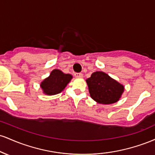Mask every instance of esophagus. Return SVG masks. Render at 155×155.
Instances as JSON below:
<instances>
[{
    "label": "esophagus",
    "instance_id": "esophagus-1",
    "mask_svg": "<svg viewBox=\"0 0 155 155\" xmlns=\"http://www.w3.org/2000/svg\"><path fill=\"white\" fill-rule=\"evenodd\" d=\"M74 76L77 78H81L83 76V74L81 73H75L74 74Z\"/></svg>",
    "mask_w": 155,
    "mask_h": 155
}]
</instances>
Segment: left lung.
I'll use <instances>...</instances> for the list:
<instances>
[{"mask_svg":"<svg viewBox=\"0 0 155 155\" xmlns=\"http://www.w3.org/2000/svg\"><path fill=\"white\" fill-rule=\"evenodd\" d=\"M86 81L90 96L99 104L116 103L124 91L123 85L102 71L94 72Z\"/></svg>","mask_w":155,"mask_h":155,"instance_id":"8db88e82","label":"left lung"}]
</instances>
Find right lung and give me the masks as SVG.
Segmentation results:
<instances>
[{"mask_svg": "<svg viewBox=\"0 0 155 155\" xmlns=\"http://www.w3.org/2000/svg\"><path fill=\"white\" fill-rule=\"evenodd\" d=\"M72 79L71 74H64L58 69H54L50 75L41 84V87L47 95H52L60 93Z\"/></svg>", "mask_w": 155, "mask_h": 155, "instance_id": "add662e5", "label": "right lung"}]
</instances>
